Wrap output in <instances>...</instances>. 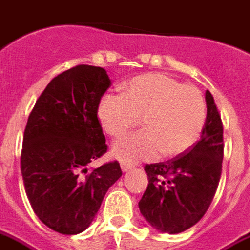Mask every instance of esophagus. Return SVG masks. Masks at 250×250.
<instances>
[{
    "label": "esophagus",
    "mask_w": 250,
    "mask_h": 250,
    "mask_svg": "<svg viewBox=\"0 0 250 250\" xmlns=\"http://www.w3.org/2000/svg\"><path fill=\"white\" fill-rule=\"evenodd\" d=\"M121 168H122V171L125 172V171H128V169H131V168H133V164L125 163V162H122Z\"/></svg>",
    "instance_id": "esophagus-1"
}]
</instances>
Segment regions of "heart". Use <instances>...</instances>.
<instances>
[{
  "mask_svg": "<svg viewBox=\"0 0 250 250\" xmlns=\"http://www.w3.org/2000/svg\"><path fill=\"white\" fill-rule=\"evenodd\" d=\"M206 101L194 86L181 84L166 74L136 77L125 92L105 93L97 117L107 135L118 139L141 118L144 129L132 132L113 145V155L123 162L173 157L190 149L206 125Z\"/></svg>",
  "mask_w": 250,
  "mask_h": 250,
  "instance_id": "obj_1",
  "label": "heart"
}]
</instances>
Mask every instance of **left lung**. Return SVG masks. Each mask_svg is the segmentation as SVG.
<instances>
[{
  "label": "left lung",
  "mask_w": 250,
  "mask_h": 250,
  "mask_svg": "<svg viewBox=\"0 0 250 250\" xmlns=\"http://www.w3.org/2000/svg\"><path fill=\"white\" fill-rule=\"evenodd\" d=\"M207 119L200 140L167 162L146 164L147 188L140 212L162 232L180 234L209 208L222 172L224 125L212 93L206 92Z\"/></svg>",
  "instance_id": "8db88e82"
}]
</instances>
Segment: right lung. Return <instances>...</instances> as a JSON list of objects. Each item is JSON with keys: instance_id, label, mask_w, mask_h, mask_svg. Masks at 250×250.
Listing matches in <instances>:
<instances>
[{"instance_id": "right-lung-1", "label": "right lung", "mask_w": 250, "mask_h": 250, "mask_svg": "<svg viewBox=\"0 0 250 250\" xmlns=\"http://www.w3.org/2000/svg\"><path fill=\"white\" fill-rule=\"evenodd\" d=\"M110 84L100 66L68 69L48 83L26 122L20 157L26 196L59 234L86 230L122 176L117 160L88 169L107 150L97 107Z\"/></svg>"}]
</instances>
